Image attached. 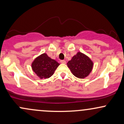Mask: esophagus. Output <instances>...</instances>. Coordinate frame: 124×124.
<instances>
[{
	"label": "esophagus",
	"mask_w": 124,
	"mask_h": 124,
	"mask_svg": "<svg viewBox=\"0 0 124 124\" xmlns=\"http://www.w3.org/2000/svg\"><path fill=\"white\" fill-rule=\"evenodd\" d=\"M61 63H63V64H65L66 63V61H65V60H61Z\"/></svg>",
	"instance_id": "obj_1"
}]
</instances>
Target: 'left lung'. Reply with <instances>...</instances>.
I'll return each mask as SVG.
<instances>
[{"label":"left lung","instance_id":"obj_1","mask_svg":"<svg viewBox=\"0 0 124 124\" xmlns=\"http://www.w3.org/2000/svg\"><path fill=\"white\" fill-rule=\"evenodd\" d=\"M72 74L76 78L84 79L91 73L93 62L86 55L78 52L67 63Z\"/></svg>","mask_w":124,"mask_h":124}]
</instances>
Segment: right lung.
<instances>
[{
	"instance_id": "right-lung-1",
	"label": "right lung",
	"mask_w": 124,
	"mask_h": 124,
	"mask_svg": "<svg viewBox=\"0 0 124 124\" xmlns=\"http://www.w3.org/2000/svg\"><path fill=\"white\" fill-rule=\"evenodd\" d=\"M60 65L51 59L46 53L39 55L31 63L32 70L40 79H48L52 76L56 68Z\"/></svg>"
}]
</instances>
